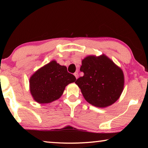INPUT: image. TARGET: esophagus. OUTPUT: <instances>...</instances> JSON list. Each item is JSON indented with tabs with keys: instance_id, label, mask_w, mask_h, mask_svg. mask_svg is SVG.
I'll list each match as a JSON object with an SVG mask.
<instances>
[{
	"instance_id": "obj_1",
	"label": "esophagus",
	"mask_w": 148,
	"mask_h": 148,
	"mask_svg": "<svg viewBox=\"0 0 148 148\" xmlns=\"http://www.w3.org/2000/svg\"><path fill=\"white\" fill-rule=\"evenodd\" d=\"M74 75L75 76V77H76V78L77 79V77H78V76H79L78 73H77V72H75V73L74 74Z\"/></svg>"
}]
</instances>
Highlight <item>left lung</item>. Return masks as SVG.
Masks as SVG:
<instances>
[{
  "instance_id": "left-lung-1",
  "label": "left lung",
  "mask_w": 148,
  "mask_h": 148,
  "mask_svg": "<svg viewBox=\"0 0 148 148\" xmlns=\"http://www.w3.org/2000/svg\"><path fill=\"white\" fill-rule=\"evenodd\" d=\"M80 71L84 76L75 83L89 103L104 108L118 100L123 90V72L107 56L86 57L82 60Z\"/></svg>"
}]
</instances>
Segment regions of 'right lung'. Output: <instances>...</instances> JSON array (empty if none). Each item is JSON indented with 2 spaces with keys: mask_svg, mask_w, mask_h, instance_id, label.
Instances as JSON below:
<instances>
[{
  "mask_svg": "<svg viewBox=\"0 0 148 148\" xmlns=\"http://www.w3.org/2000/svg\"><path fill=\"white\" fill-rule=\"evenodd\" d=\"M76 80L66 66L52 61L30 77V91L35 101L40 104L49 103L59 99L65 87Z\"/></svg>",
  "mask_w": 148,
  "mask_h": 148,
  "instance_id": "right-lung-1",
  "label": "right lung"
}]
</instances>
